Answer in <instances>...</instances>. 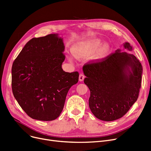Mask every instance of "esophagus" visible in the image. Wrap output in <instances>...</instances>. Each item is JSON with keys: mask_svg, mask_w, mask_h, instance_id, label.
I'll return each mask as SVG.
<instances>
[{"mask_svg": "<svg viewBox=\"0 0 151 151\" xmlns=\"http://www.w3.org/2000/svg\"><path fill=\"white\" fill-rule=\"evenodd\" d=\"M85 78V76L83 74H80V76H79V81H83L84 80V79Z\"/></svg>", "mask_w": 151, "mask_h": 151, "instance_id": "34e87169", "label": "esophagus"}]
</instances>
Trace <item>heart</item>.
Wrapping results in <instances>:
<instances>
[{
    "label": "heart",
    "instance_id": "b5f03b06",
    "mask_svg": "<svg viewBox=\"0 0 151 151\" xmlns=\"http://www.w3.org/2000/svg\"><path fill=\"white\" fill-rule=\"evenodd\" d=\"M101 45V43L99 41H93L91 43L87 45L84 47H75L72 50V52L75 57L77 59H83L92 55L96 52ZM108 52V47L104 46L101 47L99 51V55L100 56H103L105 55ZM69 61H72V58L70 56H68Z\"/></svg>",
    "mask_w": 151,
    "mask_h": 151
}]
</instances>
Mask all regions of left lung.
Here are the masks:
<instances>
[{
	"instance_id": "1",
	"label": "left lung",
	"mask_w": 151,
	"mask_h": 151,
	"mask_svg": "<svg viewBox=\"0 0 151 151\" xmlns=\"http://www.w3.org/2000/svg\"><path fill=\"white\" fill-rule=\"evenodd\" d=\"M124 46L132 49L127 42ZM83 70L86 76L84 83L91 92L89 106L99 119H118L137 100L142 67L134 55L117 50L104 59L86 63Z\"/></svg>"
}]
</instances>
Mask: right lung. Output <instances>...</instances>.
I'll use <instances>...</instances> for the list:
<instances>
[{"mask_svg": "<svg viewBox=\"0 0 151 151\" xmlns=\"http://www.w3.org/2000/svg\"><path fill=\"white\" fill-rule=\"evenodd\" d=\"M65 46L58 34L33 38L13 62V96L25 113L34 119H57L64 106L67 93L78 81V71L62 68Z\"/></svg>", "mask_w": 151, "mask_h": 151, "instance_id": "obj_1", "label": "right lung"}]
</instances>
